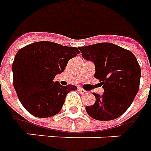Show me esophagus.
I'll return each instance as SVG.
<instances>
[{"mask_svg": "<svg viewBox=\"0 0 151 151\" xmlns=\"http://www.w3.org/2000/svg\"><path fill=\"white\" fill-rule=\"evenodd\" d=\"M78 90H79L80 93H82V94H86V93H87V91H86V90H84L83 88H79Z\"/></svg>", "mask_w": 151, "mask_h": 151, "instance_id": "esophagus-1", "label": "esophagus"}]
</instances>
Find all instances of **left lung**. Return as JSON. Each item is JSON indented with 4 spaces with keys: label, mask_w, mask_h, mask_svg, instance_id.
Here are the masks:
<instances>
[{
    "label": "left lung",
    "mask_w": 151,
    "mask_h": 151,
    "mask_svg": "<svg viewBox=\"0 0 151 151\" xmlns=\"http://www.w3.org/2000/svg\"><path fill=\"white\" fill-rule=\"evenodd\" d=\"M86 60L95 64L94 77L101 82L103 94L94 93L96 101L86 106L88 114L98 121L117 118L129 108L140 87V67L131 51L111 43L78 48Z\"/></svg>",
    "instance_id": "8db88e82"
}]
</instances>
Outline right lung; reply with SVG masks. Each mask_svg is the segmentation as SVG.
Masks as SVG:
<instances>
[{"instance_id":"obj_1","label":"right lung","mask_w":151,"mask_h":151,"mask_svg":"<svg viewBox=\"0 0 151 151\" xmlns=\"http://www.w3.org/2000/svg\"><path fill=\"white\" fill-rule=\"evenodd\" d=\"M78 48L40 41L24 46L12 64L13 85L19 101L36 117H50L62 109L74 85L62 86L54 78L64 71L68 62L79 54Z\"/></svg>"}]
</instances>
